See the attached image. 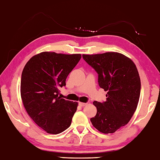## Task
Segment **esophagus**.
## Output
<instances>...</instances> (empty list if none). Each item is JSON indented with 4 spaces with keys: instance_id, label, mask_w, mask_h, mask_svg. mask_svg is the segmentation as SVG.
<instances>
[{
    "instance_id": "34e87169",
    "label": "esophagus",
    "mask_w": 160,
    "mask_h": 160,
    "mask_svg": "<svg viewBox=\"0 0 160 160\" xmlns=\"http://www.w3.org/2000/svg\"><path fill=\"white\" fill-rule=\"evenodd\" d=\"M88 104V103H83V102H79V105L80 107H85Z\"/></svg>"
}]
</instances>
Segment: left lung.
<instances>
[{
	"label": "left lung",
	"mask_w": 160,
	"mask_h": 160,
	"mask_svg": "<svg viewBox=\"0 0 160 160\" xmlns=\"http://www.w3.org/2000/svg\"><path fill=\"white\" fill-rule=\"evenodd\" d=\"M82 58L107 92L106 101L93 102L97 114L90 118L92 124L103 133H113L126 125L136 110L141 88L138 71L131 58L117 52L83 54Z\"/></svg>",
	"instance_id": "8db88e82"
}]
</instances>
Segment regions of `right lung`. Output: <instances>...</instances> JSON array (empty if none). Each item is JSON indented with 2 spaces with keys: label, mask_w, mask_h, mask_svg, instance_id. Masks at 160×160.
Returning <instances> with one entry per match:
<instances>
[{
  "label": "right lung",
  "mask_w": 160,
  "mask_h": 160,
  "mask_svg": "<svg viewBox=\"0 0 160 160\" xmlns=\"http://www.w3.org/2000/svg\"><path fill=\"white\" fill-rule=\"evenodd\" d=\"M81 58V54L44 51L26 63L21 77L20 93L28 115L48 133L58 134L71 124L78 102L58 97L59 88Z\"/></svg>",
  "instance_id": "obj_1"
}]
</instances>
